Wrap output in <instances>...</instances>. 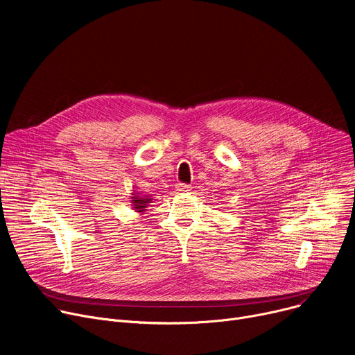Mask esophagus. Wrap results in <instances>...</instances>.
Segmentation results:
<instances>
[{"instance_id":"1","label":"esophagus","mask_w":355,"mask_h":355,"mask_svg":"<svg viewBox=\"0 0 355 355\" xmlns=\"http://www.w3.org/2000/svg\"><path fill=\"white\" fill-rule=\"evenodd\" d=\"M176 191H179V192H188V191H191V184H188V183H178L176 184Z\"/></svg>"}]
</instances>
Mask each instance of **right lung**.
Segmentation results:
<instances>
[{
  "label": "right lung",
  "mask_w": 355,
  "mask_h": 355,
  "mask_svg": "<svg viewBox=\"0 0 355 355\" xmlns=\"http://www.w3.org/2000/svg\"><path fill=\"white\" fill-rule=\"evenodd\" d=\"M151 199L150 198H139V196H132V205L137 209V212H143L147 204H150Z\"/></svg>",
  "instance_id": "right-lung-1"
}]
</instances>
